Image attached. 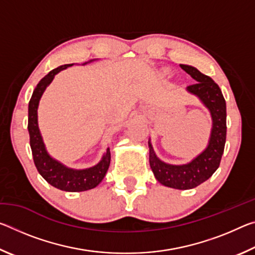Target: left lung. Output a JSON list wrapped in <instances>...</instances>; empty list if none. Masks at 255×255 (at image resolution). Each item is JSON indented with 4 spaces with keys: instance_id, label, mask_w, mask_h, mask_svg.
Masks as SVG:
<instances>
[{
    "instance_id": "obj_1",
    "label": "left lung",
    "mask_w": 255,
    "mask_h": 255,
    "mask_svg": "<svg viewBox=\"0 0 255 255\" xmlns=\"http://www.w3.org/2000/svg\"><path fill=\"white\" fill-rule=\"evenodd\" d=\"M180 67L197 83L188 86L187 92L199 99L211 117V130L206 148L185 164L163 162L148 139L149 165L154 176L165 187L189 190L208 180L218 169L226 141V102L219 86L213 79L191 65L180 64Z\"/></svg>"
}]
</instances>
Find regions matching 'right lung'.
Wrapping results in <instances>:
<instances>
[{
	"instance_id": "add662e5",
	"label": "right lung",
	"mask_w": 255,
	"mask_h": 255,
	"mask_svg": "<svg viewBox=\"0 0 255 255\" xmlns=\"http://www.w3.org/2000/svg\"><path fill=\"white\" fill-rule=\"evenodd\" d=\"M94 60L97 59H91L89 62L83 63L82 65H86V64L94 62ZM73 65L74 64H65V65L55 68L37 84L29 102L28 131L34 165H36L42 178L53 187L63 190V191L81 192L96 188L97 185L101 183L110 165V148L107 147L100 162L97 163L96 165L82 170L72 169V167L64 165L63 163L50 156L46 148L44 139H42L39 126H38V107H39L40 99L46 91L47 86L53 82L56 74Z\"/></svg>"
}]
</instances>
